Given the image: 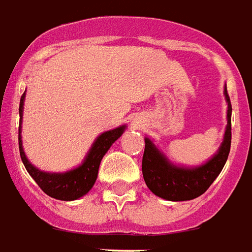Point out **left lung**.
I'll return each instance as SVG.
<instances>
[{"mask_svg": "<svg viewBox=\"0 0 252 252\" xmlns=\"http://www.w3.org/2000/svg\"><path fill=\"white\" fill-rule=\"evenodd\" d=\"M227 110V127L221 146L212 158L196 168H184L172 164L165 154L146 137L142 157V174L148 188L156 196L169 201H185L199 197L211 187L228 158L231 149V100L224 87Z\"/></svg>", "mask_w": 252, "mask_h": 252, "instance_id": "8db88e82", "label": "left lung"}]
</instances>
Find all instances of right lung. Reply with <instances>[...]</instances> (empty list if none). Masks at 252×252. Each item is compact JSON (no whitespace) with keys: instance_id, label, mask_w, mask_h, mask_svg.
<instances>
[{"instance_id":"obj_1","label":"right lung","mask_w":252,"mask_h":252,"mask_svg":"<svg viewBox=\"0 0 252 252\" xmlns=\"http://www.w3.org/2000/svg\"><path fill=\"white\" fill-rule=\"evenodd\" d=\"M24 99L25 93L21 95L20 99V126H18V148H20V156L23 159V164L28 173L32 176V179L36 181V184L43 189V192L53 197V199L64 200V201H72L79 197H82L93 188L96 177L100 161L103 156L107 153L110 146L124 134L126 126H119L114 130H108L106 133H102L98 138L95 139L90 152L86 156L83 164L78 168L68 170L65 173H47L43 170L34 168L27 158L24 153L23 141H21V121H23Z\"/></svg>"}]
</instances>
